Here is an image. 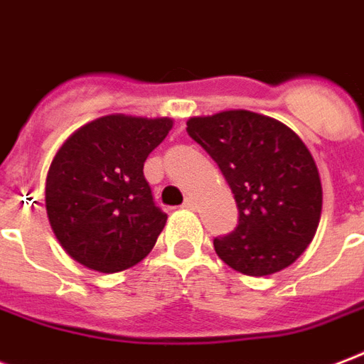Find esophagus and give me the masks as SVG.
<instances>
[{
  "mask_svg": "<svg viewBox=\"0 0 364 364\" xmlns=\"http://www.w3.org/2000/svg\"><path fill=\"white\" fill-rule=\"evenodd\" d=\"M183 208H185V210H196V200H194L193 196H188L187 200H185V204H183Z\"/></svg>",
  "mask_w": 364,
  "mask_h": 364,
  "instance_id": "esophagus-1",
  "label": "esophagus"
}]
</instances>
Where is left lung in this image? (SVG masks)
<instances>
[{"label": "left lung", "mask_w": 364, "mask_h": 364, "mask_svg": "<svg viewBox=\"0 0 364 364\" xmlns=\"http://www.w3.org/2000/svg\"><path fill=\"white\" fill-rule=\"evenodd\" d=\"M188 135L215 160L238 208V225L213 248L248 277L292 265L321 221L323 185L317 164L296 132L250 110H223L187 120Z\"/></svg>", "instance_id": "obj_1"}]
</instances>
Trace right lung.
<instances>
[{
    "label": "right lung",
    "instance_id": "right-lung-1",
    "mask_svg": "<svg viewBox=\"0 0 364 364\" xmlns=\"http://www.w3.org/2000/svg\"><path fill=\"white\" fill-rule=\"evenodd\" d=\"M171 118L107 114L72 132L46 179V210L66 254L99 273L143 262L168 215L154 206L143 166Z\"/></svg>",
    "mask_w": 364,
    "mask_h": 364
}]
</instances>
